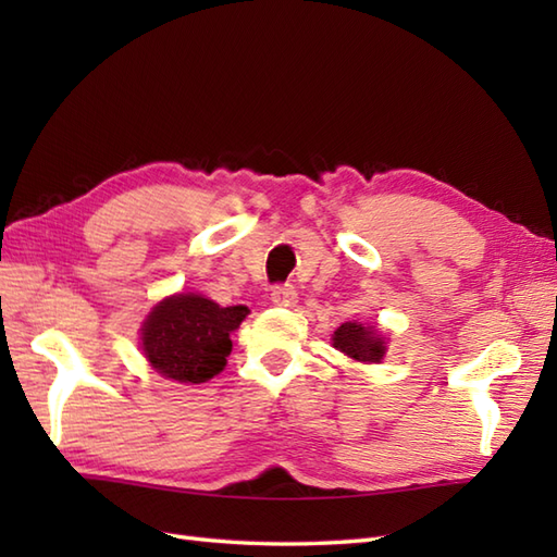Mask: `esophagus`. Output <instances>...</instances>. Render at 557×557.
<instances>
[{
  "label": "esophagus",
  "instance_id": "1",
  "mask_svg": "<svg viewBox=\"0 0 557 557\" xmlns=\"http://www.w3.org/2000/svg\"><path fill=\"white\" fill-rule=\"evenodd\" d=\"M272 304L275 306H285V309H294L297 306L299 297H297V289H294L292 285H282V287H275L272 289Z\"/></svg>",
  "mask_w": 557,
  "mask_h": 557
}]
</instances>
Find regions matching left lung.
Returning a JSON list of instances; mask_svg holds the SVG:
<instances>
[{"instance_id":"8db88e82","label":"left lung","mask_w":557,"mask_h":557,"mask_svg":"<svg viewBox=\"0 0 557 557\" xmlns=\"http://www.w3.org/2000/svg\"><path fill=\"white\" fill-rule=\"evenodd\" d=\"M333 347L342 354H347L349 359L361 363H381L385 357V337L377 335L373 325L363 327L361 323H342L333 335Z\"/></svg>"}]
</instances>
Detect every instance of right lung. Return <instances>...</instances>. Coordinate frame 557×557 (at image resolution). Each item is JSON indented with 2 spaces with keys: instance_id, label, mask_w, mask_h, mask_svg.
<instances>
[{
  "instance_id": "add662e5",
  "label": "right lung",
  "mask_w": 557,
  "mask_h": 557,
  "mask_svg": "<svg viewBox=\"0 0 557 557\" xmlns=\"http://www.w3.org/2000/svg\"><path fill=\"white\" fill-rule=\"evenodd\" d=\"M246 315V306L222 309L200 294H174L148 313L140 349L160 375L176 383H206L227 363L230 335Z\"/></svg>"
}]
</instances>
